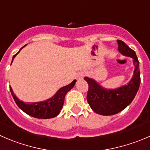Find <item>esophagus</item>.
<instances>
[{"label": "esophagus", "instance_id": "1", "mask_svg": "<svg viewBox=\"0 0 150 150\" xmlns=\"http://www.w3.org/2000/svg\"><path fill=\"white\" fill-rule=\"evenodd\" d=\"M84 75V74L83 73H81V75H79V77H78V78H83V76Z\"/></svg>", "mask_w": 150, "mask_h": 150}]
</instances>
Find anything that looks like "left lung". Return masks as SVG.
I'll return each mask as SVG.
<instances>
[{
  "instance_id": "obj_1",
  "label": "left lung",
  "mask_w": 150,
  "mask_h": 150,
  "mask_svg": "<svg viewBox=\"0 0 150 150\" xmlns=\"http://www.w3.org/2000/svg\"><path fill=\"white\" fill-rule=\"evenodd\" d=\"M117 42L119 51L133 59L135 69L130 82L120 88L108 89L102 87L92 78H84L88 84L86 96L88 103L95 113L100 115H114L124 110L133 101L140 86L139 62L136 53L122 40H117Z\"/></svg>"
}]
</instances>
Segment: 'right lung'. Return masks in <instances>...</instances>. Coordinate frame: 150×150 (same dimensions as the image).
I'll list each match as a JSON object with an SVG mask.
<instances>
[{
    "instance_id": "obj_1",
    "label": "right lung",
    "mask_w": 150,
    "mask_h": 150,
    "mask_svg": "<svg viewBox=\"0 0 150 150\" xmlns=\"http://www.w3.org/2000/svg\"><path fill=\"white\" fill-rule=\"evenodd\" d=\"M25 46L21 47L19 52ZM19 52L16 53L14 56H13L11 63H12L14 57L19 53ZM75 82H76V80H74L69 85H67L59 88L57 92L55 94V95L53 96L51 98L45 100V101L36 102V103H24V102L21 101L16 97L11 86H9V88L16 104L25 114L37 119H50L59 115L62 107H63L64 103L65 95L68 91H70L73 88Z\"/></svg>"
}]
</instances>
